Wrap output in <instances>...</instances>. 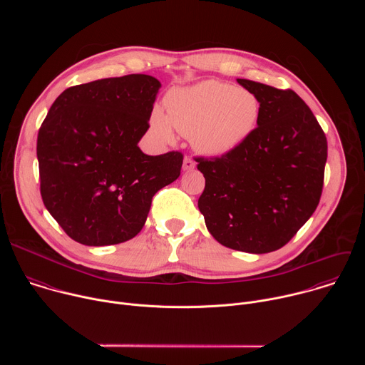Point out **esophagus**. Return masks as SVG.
<instances>
[{"mask_svg":"<svg viewBox=\"0 0 365 365\" xmlns=\"http://www.w3.org/2000/svg\"><path fill=\"white\" fill-rule=\"evenodd\" d=\"M195 166H196L195 160H193L192 158H189V155H186V158L183 159V170H186V172L193 170V169H195Z\"/></svg>","mask_w":365,"mask_h":365,"instance_id":"obj_1","label":"esophagus"}]
</instances>
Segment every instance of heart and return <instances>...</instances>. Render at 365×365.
I'll return each instance as SVG.
<instances>
[{
    "instance_id": "obj_1",
    "label": "heart",
    "mask_w": 365,
    "mask_h": 365,
    "mask_svg": "<svg viewBox=\"0 0 365 365\" xmlns=\"http://www.w3.org/2000/svg\"><path fill=\"white\" fill-rule=\"evenodd\" d=\"M166 114L154 108L153 131L173 141L176 131L189 135L193 147L206 155H227L241 147L257 128L262 103L244 88L218 81L172 91L165 99Z\"/></svg>"
}]
</instances>
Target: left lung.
I'll return each mask as SVG.
<instances>
[{
    "instance_id": "obj_1",
    "label": "left lung",
    "mask_w": 365,
    "mask_h": 365,
    "mask_svg": "<svg viewBox=\"0 0 365 365\" xmlns=\"http://www.w3.org/2000/svg\"><path fill=\"white\" fill-rule=\"evenodd\" d=\"M262 113L252 135L221 158H197L205 189L199 211L222 245L252 254L286 245L319 203L328 143L314 113L292 89L237 79Z\"/></svg>"
}]
</instances>
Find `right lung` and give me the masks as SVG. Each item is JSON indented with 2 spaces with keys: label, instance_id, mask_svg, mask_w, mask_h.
Segmentation results:
<instances>
[{
  "label": "right lung",
  "instance_id": "obj_1",
  "mask_svg": "<svg viewBox=\"0 0 365 365\" xmlns=\"http://www.w3.org/2000/svg\"><path fill=\"white\" fill-rule=\"evenodd\" d=\"M160 86L150 75L107 78L71 86L51 103L37 135L40 193L76 242L134 238L153 196L180 176V151L147 155L138 147Z\"/></svg>",
  "mask_w": 365,
  "mask_h": 365
}]
</instances>
